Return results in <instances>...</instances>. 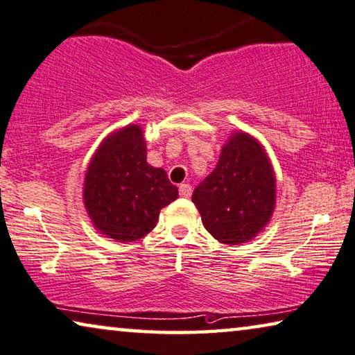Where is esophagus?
Listing matches in <instances>:
<instances>
[{"mask_svg": "<svg viewBox=\"0 0 355 355\" xmlns=\"http://www.w3.org/2000/svg\"><path fill=\"white\" fill-rule=\"evenodd\" d=\"M178 193H180V196H182V198H189V196H191V193H193V189L188 183H183V184H180V187H178Z\"/></svg>", "mask_w": 355, "mask_h": 355, "instance_id": "esophagus-1", "label": "esophagus"}]
</instances>
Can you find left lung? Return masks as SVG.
<instances>
[{
    "label": "left lung",
    "mask_w": 355,
    "mask_h": 355,
    "mask_svg": "<svg viewBox=\"0 0 355 355\" xmlns=\"http://www.w3.org/2000/svg\"><path fill=\"white\" fill-rule=\"evenodd\" d=\"M193 202L221 244H244L261 232L276 205V177L260 141L247 132L231 134L214 172L194 189Z\"/></svg>",
    "instance_id": "left-lung-1"
}]
</instances>
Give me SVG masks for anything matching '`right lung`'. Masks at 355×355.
<instances>
[{"instance_id": "obj_1", "label": "right lung", "mask_w": 355, "mask_h": 355, "mask_svg": "<svg viewBox=\"0 0 355 355\" xmlns=\"http://www.w3.org/2000/svg\"><path fill=\"white\" fill-rule=\"evenodd\" d=\"M178 198L164 168L146 162L140 125L105 139L89 162L83 199L94 228L118 242H134L155 228L159 211Z\"/></svg>"}]
</instances>
